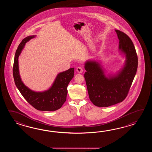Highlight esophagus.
Segmentation results:
<instances>
[{
	"mask_svg": "<svg viewBox=\"0 0 152 152\" xmlns=\"http://www.w3.org/2000/svg\"><path fill=\"white\" fill-rule=\"evenodd\" d=\"M77 72L78 73H82L83 72V68H82L81 67H78L77 68Z\"/></svg>",
	"mask_w": 152,
	"mask_h": 152,
	"instance_id": "esophagus-1",
	"label": "esophagus"
}]
</instances>
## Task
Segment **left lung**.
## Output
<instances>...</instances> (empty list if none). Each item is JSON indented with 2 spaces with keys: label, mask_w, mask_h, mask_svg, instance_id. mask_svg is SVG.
<instances>
[{
  "label": "left lung",
  "mask_w": 152,
  "mask_h": 152,
  "mask_svg": "<svg viewBox=\"0 0 152 152\" xmlns=\"http://www.w3.org/2000/svg\"><path fill=\"white\" fill-rule=\"evenodd\" d=\"M115 31L120 41L118 52L126 58L123 67L114 74L106 75L100 61L89 60L84 65L88 96L97 107H108L122 102L126 98L137 69L138 58L131 39L120 30Z\"/></svg>",
  "instance_id": "left-lung-1"
}]
</instances>
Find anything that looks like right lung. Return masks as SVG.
Masks as SVG:
<instances>
[{"label":"right lung","instance_id":"add662e5","mask_svg":"<svg viewBox=\"0 0 152 152\" xmlns=\"http://www.w3.org/2000/svg\"><path fill=\"white\" fill-rule=\"evenodd\" d=\"M36 35L29 36L20 42L15 53L13 67L15 83L20 94L32 107L40 111H55L61 107L66 100L67 86L74 77L75 68L59 73L52 86L47 90L37 92L30 89L23 83L20 76L18 58L26 42L35 38Z\"/></svg>","mask_w":152,"mask_h":152}]
</instances>
